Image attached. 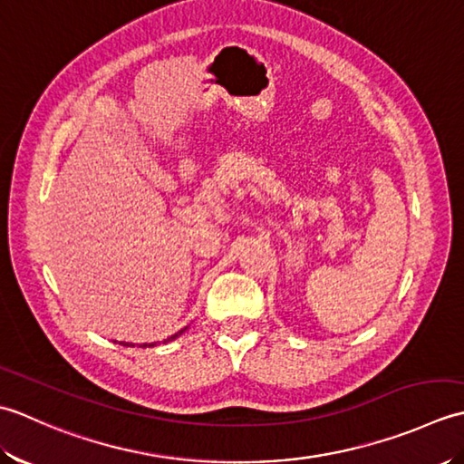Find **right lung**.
Instances as JSON below:
<instances>
[{"label": "right lung", "instance_id": "1", "mask_svg": "<svg viewBox=\"0 0 464 464\" xmlns=\"http://www.w3.org/2000/svg\"><path fill=\"white\" fill-rule=\"evenodd\" d=\"M183 331H185V329H181L179 333H175L171 339H175V337H179V334H181ZM167 341H169V339H167ZM121 344H125V347H133V344H131V343H121ZM140 347H153V343H151V344H147V343H143V344H140Z\"/></svg>", "mask_w": 464, "mask_h": 464}]
</instances>
